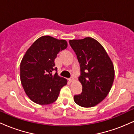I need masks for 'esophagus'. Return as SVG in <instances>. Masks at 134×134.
I'll list each match as a JSON object with an SVG mask.
<instances>
[{
	"instance_id": "obj_1",
	"label": "esophagus",
	"mask_w": 134,
	"mask_h": 134,
	"mask_svg": "<svg viewBox=\"0 0 134 134\" xmlns=\"http://www.w3.org/2000/svg\"><path fill=\"white\" fill-rule=\"evenodd\" d=\"M69 81H70V82H73V81H74V78L71 77V78H70V79H69Z\"/></svg>"
}]
</instances>
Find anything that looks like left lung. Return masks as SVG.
Here are the masks:
<instances>
[{
	"mask_svg": "<svg viewBox=\"0 0 134 134\" xmlns=\"http://www.w3.org/2000/svg\"><path fill=\"white\" fill-rule=\"evenodd\" d=\"M69 43L81 66L79 81L82 86V92L75 95L74 100L82 107H94L111 90L115 77L113 62L104 47L93 38L70 40Z\"/></svg>",
	"mask_w": 134,
	"mask_h": 134,
	"instance_id": "obj_1",
	"label": "left lung"
}]
</instances>
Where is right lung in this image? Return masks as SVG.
<instances>
[{"label": "right lung", "mask_w": 134, "mask_h": 134, "mask_svg": "<svg viewBox=\"0 0 134 134\" xmlns=\"http://www.w3.org/2000/svg\"><path fill=\"white\" fill-rule=\"evenodd\" d=\"M67 42L50 36L38 38L27 49L20 64V79L24 92L33 102L48 104L57 99L67 80L58 76L55 59Z\"/></svg>", "instance_id": "obj_1"}]
</instances>
